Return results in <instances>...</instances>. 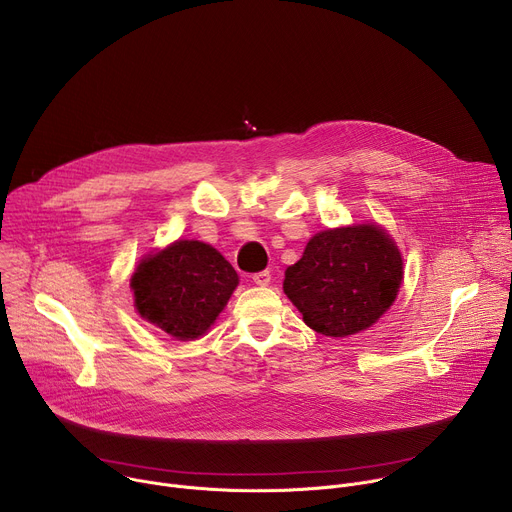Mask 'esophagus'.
Returning <instances> with one entry per match:
<instances>
[{
	"label": "esophagus",
	"mask_w": 512,
	"mask_h": 512,
	"mask_svg": "<svg viewBox=\"0 0 512 512\" xmlns=\"http://www.w3.org/2000/svg\"><path fill=\"white\" fill-rule=\"evenodd\" d=\"M253 283H257V285H267L269 281H271V273L265 269V271H259V273H253Z\"/></svg>",
	"instance_id": "34e87169"
}]
</instances>
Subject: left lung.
I'll return each instance as SVG.
<instances>
[{
    "label": "left lung",
    "instance_id": "1",
    "mask_svg": "<svg viewBox=\"0 0 512 512\" xmlns=\"http://www.w3.org/2000/svg\"><path fill=\"white\" fill-rule=\"evenodd\" d=\"M401 253L375 225L318 233L302 259L285 269L283 291L304 322L324 336H350L373 326L395 302Z\"/></svg>",
    "mask_w": 512,
    "mask_h": 512
}]
</instances>
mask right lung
Here are the masks:
<instances>
[{
    "instance_id": "right-lung-1",
    "label": "right lung",
    "mask_w": 512,
    "mask_h": 512,
    "mask_svg": "<svg viewBox=\"0 0 512 512\" xmlns=\"http://www.w3.org/2000/svg\"><path fill=\"white\" fill-rule=\"evenodd\" d=\"M239 275L200 241H178L143 259L131 277L135 308L178 340L202 336L227 306Z\"/></svg>"
}]
</instances>
